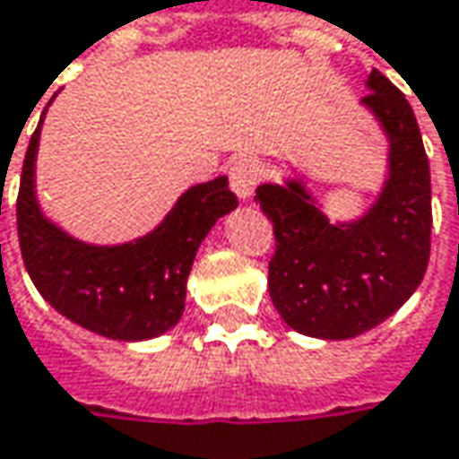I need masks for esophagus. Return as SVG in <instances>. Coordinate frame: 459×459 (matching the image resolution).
<instances>
[{
  "instance_id": "obj_1",
  "label": "esophagus",
  "mask_w": 459,
  "mask_h": 459,
  "mask_svg": "<svg viewBox=\"0 0 459 459\" xmlns=\"http://www.w3.org/2000/svg\"><path fill=\"white\" fill-rule=\"evenodd\" d=\"M263 176V168L255 158H239L230 166V186L239 199H250L255 191L257 181Z\"/></svg>"
}]
</instances>
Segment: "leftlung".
<instances>
[{"mask_svg": "<svg viewBox=\"0 0 459 459\" xmlns=\"http://www.w3.org/2000/svg\"><path fill=\"white\" fill-rule=\"evenodd\" d=\"M362 104L391 140V173L358 221L329 224L299 181L263 184L255 202L273 221L268 291L283 322L308 337L350 340L385 322L427 273L432 181L414 109L378 68Z\"/></svg>", "mask_w": 459, "mask_h": 459, "instance_id": "left-lung-1", "label": "left lung"}]
</instances>
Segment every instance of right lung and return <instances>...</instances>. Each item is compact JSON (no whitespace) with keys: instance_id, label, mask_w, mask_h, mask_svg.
<instances>
[{"instance_id":"right-lung-1","label":"right lung","mask_w":459,"mask_h":459,"mask_svg":"<svg viewBox=\"0 0 459 459\" xmlns=\"http://www.w3.org/2000/svg\"><path fill=\"white\" fill-rule=\"evenodd\" d=\"M40 125L30 137L17 194L20 250L35 289L65 319L109 340L137 342L163 334L184 314L186 278L202 239L238 206V196L221 176L191 186L151 235L115 247L86 245L40 214L35 199Z\"/></svg>"}]
</instances>
